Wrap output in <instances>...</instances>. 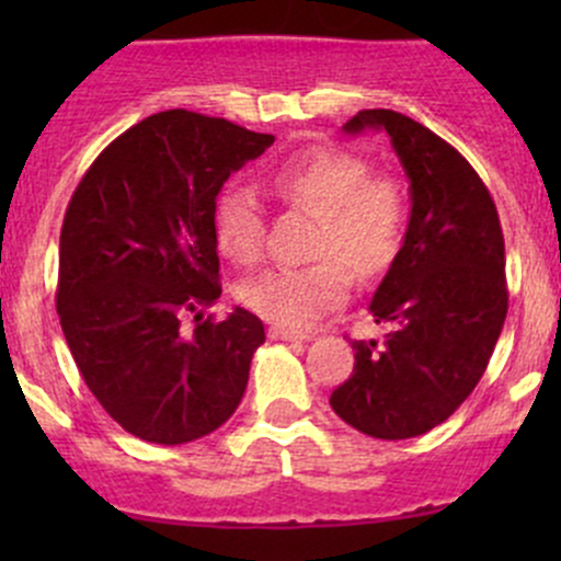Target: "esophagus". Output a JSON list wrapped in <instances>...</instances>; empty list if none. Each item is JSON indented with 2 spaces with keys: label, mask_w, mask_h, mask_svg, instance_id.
Segmentation results:
<instances>
[{
  "label": "esophagus",
  "mask_w": 561,
  "mask_h": 561,
  "mask_svg": "<svg viewBox=\"0 0 561 561\" xmlns=\"http://www.w3.org/2000/svg\"><path fill=\"white\" fill-rule=\"evenodd\" d=\"M268 336L276 339V342H307V333H296L290 328H279V325H271L268 328Z\"/></svg>",
  "instance_id": "esophagus-1"
}]
</instances>
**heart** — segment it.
Segmentation results:
<instances>
[{
  "label": "heart",
  "mask_w": 561,
  "mask_h": 561,
  "mask_svg": "<svg viewBox=\"0 0 561 561\" xmlns=\"http://www.w3.org/2000/svg\"><path fill=\"white\" fill-rule=\"evenodd\" d=\"M282 201L317 214L314 263L276 265L241 282L249 312L290 331L314 325L350 296V265L358 276L382 274L407 233V197L388 175H371L364 157L331 146L298 151L268 171ZM214 241L219 252L249 265L263 252V211L249 186H228L214 203Z\"/></svg>",
  "instance_id": "b5f03b06"
}]
</instances>
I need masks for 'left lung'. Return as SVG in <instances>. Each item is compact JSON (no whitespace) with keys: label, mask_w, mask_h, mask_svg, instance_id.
I'll use <instances>...</instances> for the list:
<instances>
[{"label":"left lung","mask_w":561,"mask_h":561,"mask_svg":"<svg viewBox=\"0 0 561 561\" xmlns=\"http://www.w3.org/2000/svg\"><path fill=\"white\" fill-rule=\"evenodd\" d=\"M364 129L388 133L412 211L369 304L388 333L353 342V375L331 407L369 437L410 439L448 421L489 366L507 314L505 239L489 190L454 146L386 107L344 124L347 135Z\"/></svg>","instance_id":"obj_1"}]
</instances>
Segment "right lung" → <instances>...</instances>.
I'll return each instance as SVG.
<instances>
[{
    "mask_svg": "<svg viewBox=\"0 0 561 561\" xmlns=\"http://www.w3.org/2000/svg\"><path fill=\"white\" fill-rule=\"evenodd\" d=\"M274 135L203 113H154L118 135L72 192L56 312L83 382L124 432L184 445L222 426L265 328L236 307L186 336L219 296L214 203Z\"/></svg>",
    "mask_w": 561,
    "mask_h": 561,
    "instance_id": "1",
    "label": "right lung"
}]
</instances>
